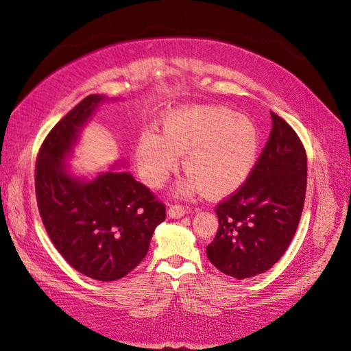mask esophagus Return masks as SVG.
Segmentation results:
<instances>
[{
	"label": "esophagus",
	"mask_w": 351,
	"mask_h": 351,
	"mask_svg": "<svg viewBox=\"0 0 351 351\" xmlns=\"http://www.w3.org/2000/svg\"><path fill=\"white\" fill-rule=\"evenodd\" d=\"M185 213H186V210L182 208L181 204H172V206H169V209H167V215L172 219L182 218Z\"/></svg>",
	"instance_id": "1"
}]
</instances>
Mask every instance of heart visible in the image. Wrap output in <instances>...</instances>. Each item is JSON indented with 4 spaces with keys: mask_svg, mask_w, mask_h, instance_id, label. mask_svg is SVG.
Listing matches in <instances>:
<instances>
[{
    "mask_svg": "<svg viewBox=\"0 0 351 351\" xmlns=\"http://www.w3.org/2000/svg\"><path fill=\"white\" fill-rule=\"evenodd\" d=\"M259 149L256 125L223 106H182L165 114L161 134L143 132L134 149L142 181L158 186L178 166L190 175L182 193L223 197L245 184Z\"/></svg>",
    "mask_w": 351,
    "mask_h": 351,
    "instance_id": "1",
    "label": "heart"
}]
</instances>
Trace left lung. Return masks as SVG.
<instances>
[{
  "instance_id": "1",
  "label": "left lung",
  "mask_w": 351,
  "mask_h": 351,
  "mask_svg": "<svg viewBox=\"0 0 351 351\" xmlns=\"http://www.w3.org/2000/svg\"><path fill=\"white\" fill-rule=\"evenodd\" d=\"M273 129L247 181L218 204L209 261L239 280L271 268L289 247L307 190V156L298 134L271 112Z\"/></svg>"
}]
</instances>
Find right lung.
Segmentation results:
<instances>
[{
    "label": "right lung",
    "instance_id": "1",
    "mask_svg": "<svg viewBox=\"0 0 351 351\" xmlns=\"http://www.w3.org/2000/svg\"><path fill=\"white\" fill-rule=\"evenodd\" d=\"M108 97L90 95L44 139L35 169V194L44 227L77 271L101 282L129 274L145 258L166 208L145 185L115 166L92 179L71 173L80 133Z\"/></svg>",
    "mask_w": 351,
    "mask_h": 351
}]
</instances>
